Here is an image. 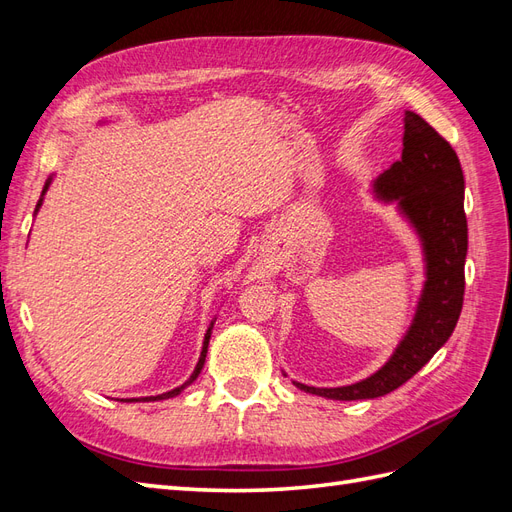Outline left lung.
Instances as JSON below:
<instances>
[{"instance_id": "1", "label": "left lung", "mask_w": 512, "mask_h": 512, "mask_svg": "<svg viewBox=\"0 0 512 512\" xmlns=\"http://www.w3.org/2000/svg\"><path fill=\"white\" fill-rule=\"evenodd\" d=\"M463 190V170L451 143L421 115L406 111L401 160L378 177L376 194L397 200L423 239L427 282L416 318L391 361L374 376L339 389L294 382L301 391L339 401L382 397L408 382L446 344L455 331L466 290L468 220Z\"/></svg>"}]
</instances>
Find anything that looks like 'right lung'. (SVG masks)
Returning a JSON list of instances; mask_svg holds the SVG:
<instances>
[{
  "label": "right lung",
  "mask_w": 512,
  "mask_h": 512,
  "mask_svg": "<svg viewBox=\"0 0 512 512\" xmlns=\"http://www.w3.org/2000/svg\"><path fill=\"white\" fill-rule=\"evenodd\" d=\"M46 188H49V181H46V185H44V190H42V194L46 192ZM42 205V200L38 203V207ZM209 337H211V329L207 331V335H205V346H203V352H200V359H198V365H196V369H194V374L190 376V380L185 382V384H181L179 389H173V391H168V393H164V395H156V397H145L147 401H156V399H168V397H175V395H179L185 386H188L192 380H196V376L200 374V369H203V365H205V356H207V346H209ZM128 401H134V399H128Z\"/></svg>",
  "instance_id": "add662e5"
}]
</instances>
